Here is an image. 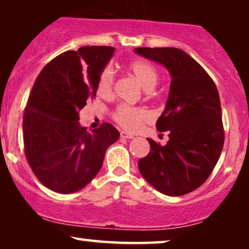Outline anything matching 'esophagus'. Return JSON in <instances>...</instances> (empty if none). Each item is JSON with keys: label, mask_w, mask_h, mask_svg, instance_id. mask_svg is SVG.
I'll return each mask as SVG.
<instances>
[{"label": "esophagus", "mask_w": 249, "mask_h": 249, "mask_svg": "<svg viewBox=\"0 0 249 249\" xmlns=\"http://www.w3.org/2000/svg\"><path fill=\"white\" fill-rule=\"evenodd\" d=\"M120 136H121L122 138H127V139L134 138V135L129 134V132H127V131H121V132H120Z\"/></svg>", "instance_id": "obj_1"}]
</instances>
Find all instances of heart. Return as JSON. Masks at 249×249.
<instances>
[{"label": "heart", "instance_id": "1", "mask_svg": "<svg viewBox=\"0 0 249 249\" xmlns=\"http://www.w3.org/2000/svg\"><path fill=\"white\" fill-rule=\"evenodd\" d=\"M129 70L134 74L136 79L139 81L145 89H152L158 81V71L151 63L146 61H135L130 63ZM114 86V72L110 67L104 68L98 76L96 90L102 97L110 96L113 91ZM114 121L127 130H137L142 122L148 119V113L139 107H131L128 104H120L114 108L112 113Z\"/></svg>", "mask_w": 249, "mask_h": 249}]
</instances>
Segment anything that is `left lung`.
Segmentation results:
<instances>
[{
    "instance_id": "8db88e82",
    "label": "left lung",
    "mask_w": 249,
    "mask_h": 249,
    "mask_svg": "<svg viewBox=\"0 0 249 249\" xmlns=\"http://www.w3.org/2000/svg\"><path fill=\"white\" fill-rule=\"evenodd\" d=\"M135 52L171 74L165 108L156 121L168 131L165 146L147 138L149 153L138 161L142 176L160 193L186 195L203 185L219 161L224 130L219 91L198 62L176 47H137Z\"/></svg>"
}]
</instances>
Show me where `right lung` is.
<instances>
[{"mask_svg":"<svg viewBox=\"0 0 249 249\" xmlns=\"http://www.w3.org/2000/svg\"><path fill=\"white\" fill-rule=\"evenodd\" d=\"M114 50L67 51L43 68L32 88L22 121L25 155L34 175L53 192L84 188L101 170L108 146L119 139L117 128L107 122L91 131L79 124V112L96 97L98 76Z\"/></svg>","mask_w":249,"mask_h":249,"instance_id":"1","label":"right lung"}]
</instances>
